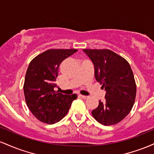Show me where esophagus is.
<instances>
[{"instance_id":"1","label":"esophagus","mask_w":154,"mask_h":154,"mask_svg":"<svg viewBox=\"0 0 154 154\" xmlns=\"http://www.w3.org/2000/svg\"><path fill=\"white\" fill-rule=\"evenodd\" d=\"M79 97H80L81 98H83V99H87L88 96H86V95H79Z\"/></svg>"}]
</instances>
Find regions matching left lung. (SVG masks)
<instances>
[{
	"label": "left lung",
	"mask_w": 154,
	"mask_h": 154,
	"mask_svg": "<svg viewBox=\"0 0 154 154\" xmlns=\"http://www.w3.org/2000/svg\"><path fill=\"white\" fill-rule=\"evenodd\" d=\"M94 65L95 79L106 91V101L99 100L92 114L102 125L122 121L131 111L136 96L132 69L122 56L108 49H83Z\"/></svg>",
	"instance_id": "1"
}]
</instances>
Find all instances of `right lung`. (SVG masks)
I'll return each mask as SVG.
<instances>
[{"label":"right lung","instance_id":"right-lung-1","mask_svg":"<svg viewBox=\"0 0 154 154\" xmlns=\"http://www.w3.org/2000/svg\"><path fill=\"white\" fill-rule=\"evenodd\" d=\"M77 51L50 49L29 63L24 79V97L32 114L40 122L51 125L60 121L77 98L76 94L67 95L54 91L60 63Z\"/></svg>","mask_w":154,"mask_h":154}]
</instances>
